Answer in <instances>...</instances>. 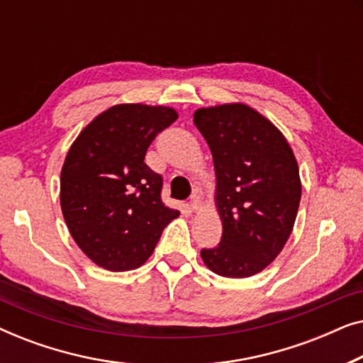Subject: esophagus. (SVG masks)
Segmentation results:
<instances>
[{"instance_id": "1", "label": "esophagus", "mask_w": 363, "mask_h": 363, "mask_svg": "<svg viewBox=\"0 0 363 363\" xmlns=\"http://www.w3.org/2000/svg\"><path fill=\"white\" fill-rule=\"evenodd\" d=\"M200 206H201L200 195H198V193H193L191 198H190V208H191V211H198V210H200Z\"/></svg>"}]
</instances>
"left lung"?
<instances>
[{
    "mask_svg": "<svg viewBox=\"0 0 363 363\" xmlns=\"http://www.w3.org/2000/svg\"><path fill=\"white\" fill-rule=\"evenodd\" d=\"M193 122L211 150L223 221L220 245L201 250V259L220 276H255L276 259L294 228L302 191L294 153L245 104L198 108Z\"/></svg>",
    "mask_w": 363,
    "mask_h": 363,
    "instance_id": "left-lung-1",
    "label": "left lung"
}]
</instances>
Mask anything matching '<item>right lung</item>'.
Segmentation results:
<instances>
[{
    "mask_svg": "<svg viewBox=\"0 0 363 363\" xmlns=\"http://www.w3.org/2000/svg\"><path fill=\"white\" fill-rule=\"evenodd\" d=\"M170 107L118 104L99 113L69 148L61 210L84 255L108 271H130L152 256L180 211L163 205V178L147 148L177 121Z\"/></svg>",
    "mask_w": 363,
    "mask_h": 363,
    "instance_id": "obj_1",
    "label": "right lung"
}]
</instances>
